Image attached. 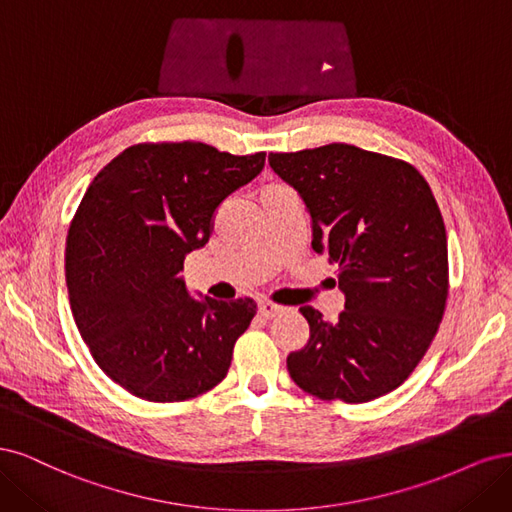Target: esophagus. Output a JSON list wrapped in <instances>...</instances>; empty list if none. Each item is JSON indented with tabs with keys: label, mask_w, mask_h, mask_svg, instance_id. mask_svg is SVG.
Returning a JSON list of instances; mask_svg holds the SVG:
<instances>
[{
	"label": "esophagus",
	"mask_w": 512,
	"mask_h": 512,
	"mask_svg": "<svg viewBox=\"0 0 512 512\" xmlns=\"http://www.w3.org/2000/svg\"><path fill=\"white\" fill-rule=\"evenodd\" d=\"M259 312H261L263 319H274V317H278V315H283L285 306L274 304V302H261V304H259Z\"/></svg>",
	"instance_id": "esophagus-1"
}]
</instances>
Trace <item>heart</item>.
Wrapping results in <instances>:
<instances>
[{
  "instance_id": "1",
  "label": "heart",
  "mask_w": 512,
  "mask_h": 512,
  "mask_svg": "<svg viewBox=\"0 0 512 512\" xmlns=\"http://www.w3.org/2000/svg\"><path fill=\"white\" fill-rule=\"evenodd\" d=\"M280 187H285V185H280V183H270V185H266V187H263L261 195H263V193H268V191H274V189H280Z\"/></svg>"
}]
</instances>
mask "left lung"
Here are the masks:
<instances>
[{"mask_svg": "<svg viewBox=\"0 0 512 512\" xmlns=\"http://www.w3.org/2000/svg\"><path fill=\"white\" fill-rule=\"evenodd\" d=\"M300 191L312 249L338 266L346 295L336 321L302 306L304 349L287 357L293 383L319 400L364 404L398 389L419 366L449 298L447 229L415 166L355 144L270 153Z\"/></svg>", "mask_w": 512, "mask_h": 512, "instance_id": "obj_1", "label": "left lung"}]
</instances>
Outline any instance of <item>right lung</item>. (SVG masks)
Masks as SVG:
<instances>
[{
    "instance_id": "add662e5",
    "label": "right lung",
    "mask_w": 512,
    "mask_h": 512,
    "mask_svg": "<svg viewBox=\"0 0 512 512\" xmlns=\"http://www.w3.org/2000/svg\"><path fill=\"white\" fill-rule=\"evenodd\" d=\"M266 153L204 142H140L93 178L65 240L72 315L95 364L136 398L185 402L217 387L251 298H189L187 253L212 234L225 197L253 180Z\"/></svg>"
}]
</instances>
